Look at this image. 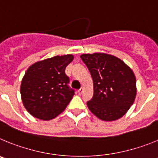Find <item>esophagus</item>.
I'll return each mask as SVG.
<instances>
[{
	"instance_id": "esophagus-1",
	"label": "esophagus",
	"mask_w": 158,
	"mask_h": 158,
	"mask_svg": "<svg viewBox=\"0 0 158 158\" xmlns=\"http://www.w3.org/2000/svg\"><path fill=\"white\" fill-rule=\"evenodd\" d=\"M82 91H83V89H82V88H80V89L78 90V93H79V94H81L82 93Z\"/></svg>"
}]
</instances>
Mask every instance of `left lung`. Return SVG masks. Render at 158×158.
<instances>
[{"label":"left lung","instance_id":"obj_1","mask_svg":"<svg viewBox=\"0 0 158 158\" xmlns=\"http://www.w3.org/2000/svg\"><path fill=\"white\" fill-rule=\"evenodd\" d=\"M89 69L94 82V96L87 106L104 121H113L123 116L135 99L136 79L123 60L103 52L80 56Z\"/></svg>","mask_w":158,"mask_h":158}]
</instances>
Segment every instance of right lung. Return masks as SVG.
Returning a JSON list of instances; mask_svg holds the SVG:
<instances>
[{
    "label": "right lung",
    "mask_w": 158,
    "mask_h": 158,
    "mask_svg": "<svg viewBox=\"0 0 158 158\" xmlns=\"http://www.w3.org/2000/svg\"><path fill=\"white\" fill-rule=\"evenodd\" d=\"M72 54L56 56L30 66L22 79L21 98L28 113L35 118L49 120L64 112L75 90L69 86L66 67Z\"/></svg>",
    "instance_id": "right-lung-1"
}]
</instances>
